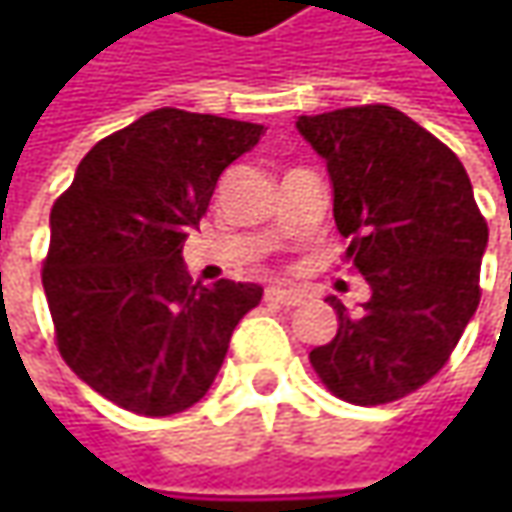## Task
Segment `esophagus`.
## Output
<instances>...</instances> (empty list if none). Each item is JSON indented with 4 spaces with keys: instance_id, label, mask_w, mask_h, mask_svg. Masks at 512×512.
<instances>
[{
    "instance_id": "34e87169",
    "label": "esophagus",
    "mask_w": 512,
    "mask_h": 512,
    "mask_svg": "<svg viewBox=\"0 0 512 512\" xmlns=\"http://www.w3.org/2000/svg\"><path fill=\"white\" fill-rule=\"evenodd\" d=\"M265 299L270 302V305H282V307H296L305 302V299H302V293H296V290H282V287H267Z\"/></svg>"
}]
</instances>
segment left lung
<instances>
[{"label":"left lung","mask_w":512,"mask_h":512,"mask_svg":"<svg viewBox=\"0 0 512 512\" xmlns=\"http://www.w3.org/2000/svg\"><path fill=\"white\" fill-rule=\"evenodd\" d=\"M296 128L327 162L344 259L370 285L359 316L327 299L339 330L310 364L344 402H396L442 370L473 319L487 222L459 156L402 110H330Z\"/></svg>","instance_id":"left-lung-1"}]
</instances>
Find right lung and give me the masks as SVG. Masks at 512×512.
I'll use <instances>...</instances> for the list:
<instances>
[{
	"label": "right lung",
	"mask_w": 512,
	"mask_h": 512,
	"mask_svg": "<svg viewBox=\"0 0 512 512\" xmlns=\"http://www.w3.org/2000/svg\"><path fill=\"white\" fill-rule=\"evenodd\" d=\"M265 128L210 113L150 110L93 145L50 210L42 270L56 344L108 402L173 416L199 402L262 287L193 285L182 262L222 170Z\"/></svg>",
	"instance_id": "obj_1"
}]
</instances>
